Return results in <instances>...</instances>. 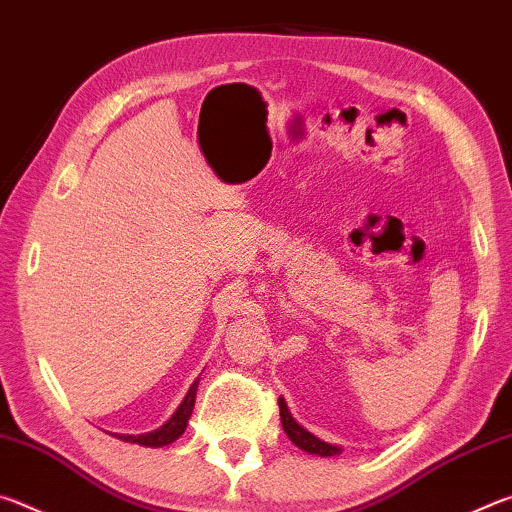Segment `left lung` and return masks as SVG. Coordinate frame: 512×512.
Segmentation results:
<instances>
[{
    "label": "left lung",
    "instance_id": "1",
    "mask_svg": "<svg viewBox=\"0 0 512 512\" xmlns=\"http://www.w3.org/2000/svg\"><path fill=\"white\" fill-rule=\"evenodd\" d=\"M280 404V420H282V427L287 431V436L291 438V443L300 447L302 452L307 454H316V456H339L343 452L341 445H332V443H325V440H320L314 433L307 431L302 424L293 418L287 402H284V397L277 400Z\"/></svg>",
    "mask_w": 512,
    "mask_h": 512
}]
</instances>
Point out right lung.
<instances>
[{
    "mask_svg": "<svg viewBox=\"0 0 512 512\" xmlns=\"http://www.w3.org/2000/svg\"><path fill=\"white\" fill-rule=\"evenodd\" d=\"M198 381H201V377L194 379V384L189 386L185 400L180 402L176 413H173L171 418L162 424V427L153 429V431H146V433H137V436H135V433H112V431H108V433H110V436L119 438V440H124V443H135V445H142V447L171 445L173 440H178L180 436H183L185 429H187V422H189V418H192Z\"/></svg>",
    "mask_w": 512,
    "mask_h": 512,
    "instance_id": "1",
    "label": "right lung"
}]
</instances>
